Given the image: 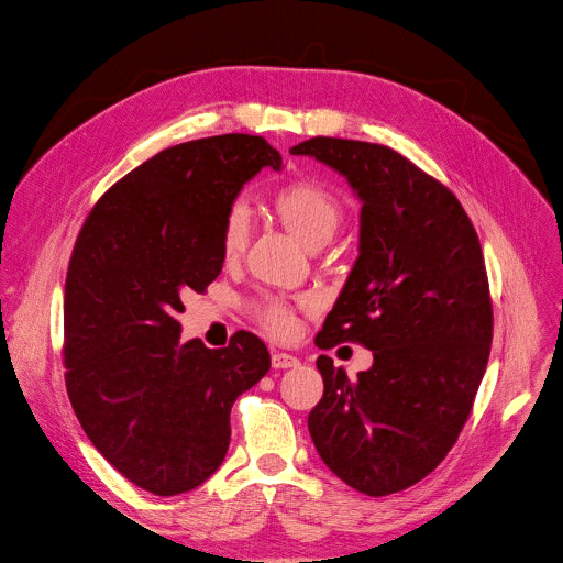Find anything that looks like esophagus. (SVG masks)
<instances>
[{
	"mask_svg": "<svg viewBox=\"0 0 563 563\" xmlns=\"http://www.w3.org/2000/svg\"><path fill=\"white\" fill-rule=\"evenodd\" d=\"M300 361L287 352H274L272 354V365L278 369H287V367H296Z\"/></svg>",
	"mask_w": 563,
	"mask_h": 563,
	"instance_id": "34e87169",
	"label": "esophagus"
}]
</instances>
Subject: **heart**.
Listing matches in <instances>:
<instances>
[{"mask_svg": "<svg viewBox=\"0 0 563 563\" xmlns=\"http://www.w3.org/2000/svg\"><path fill=\"white\" fill-rule=\"evenodd\" d=\"M272 211L280 224L291 231L302 245L316 250L325 245L339 231L345 209L341 200L323 185L311 180H298L283 187L272 198ZM250 240V220L243 205H233L222 224V256L224 261H238L243 256ZM256 318L276 336H287L294 330V309L278 300L267 298L256 302Z\"/></svg>", "mask_w": 563, "mask_h": 563, "instance_id": "heart-1", "label": "heart"}]
</instances>
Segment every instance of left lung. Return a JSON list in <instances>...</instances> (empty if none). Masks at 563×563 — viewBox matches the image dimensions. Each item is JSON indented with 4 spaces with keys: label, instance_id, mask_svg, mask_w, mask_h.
<instances>
[{
    "label": "left lung",
    "instance_id": "1",
    "mask_svg": "<svg viewBox=\"0 0 563 563\" xmlns=\"http://www.w3.org/2000/svg\"><path fill=\"white\" fill-rule=\"evenodd\" d=\"M289 153L345 176L363 202L358 258L316 345L374 354L354 378L318 356L325 389L307 428L347 486L394 495L445 459L488 365L493 300L478 235L456 196L389 146L311 137Z\"/></svg>",
    "mask_w": 563,
    "mask_h": 563
}]
</instances>
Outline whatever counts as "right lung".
<instances>
[{"instance_id": "1", "label": "right lung", "mask_w": 563, "mask_h": 563, "mask_svg": "<svg viewBox=\"0 0 563 563\" xmlns=\"http://www.w3.org/2000/svg\"><path fill=\"white\" fill-rule=\"evenodd\" d=\"M283 157L227 133L159 151L91 209L64 289V380L98 452L157 497L194 490L222 463L233 400L272 367L240 330L227 347L180 341L183 296L222 269V224L247 180Z\"/></svg>"}]
</instances>
